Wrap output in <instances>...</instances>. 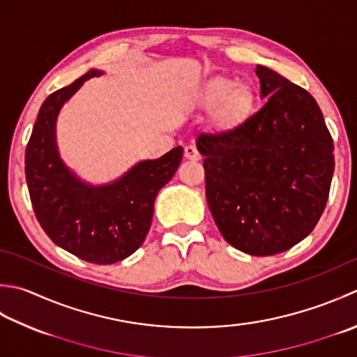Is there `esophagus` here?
<instances>
[{
	"label": "esophagus",
	"mask_w": 357,
	"mask_h": 357,
	"mask_svg": "<svg viewBox=\"0 0 357 357\" xmlns=\"http://www.w3.org/2000/svg\"><path fill=\"white\" fill-rule=\"evenodd\" d=\"M184 156L190 160H198L201 158V153L195 145H187L184 149Z\"/></svg>",
	"instance_id": "34e87169"
}]
</instances>
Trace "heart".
<instances>
[{
	"mask_svg": "<svg viewBox=\"0 0 357 357\" xmlns=\"http://www.w3.org/2000/svg\"><path fill=\"white\" fill-rule=\"evenodd\" d=\"M198 100L206 107L220 105L218 116L222 122H235L246 114L252 94L248 86L236 85V82L226 77H215L207 80L198 91Z\"/></svg>",
	"mask_w": 357,
	"mask_h": 357,
	"instance_id": "heart-1",
	"label": "heart"
}]
</instances>
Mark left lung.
Returning a JSON list of instances; mask_svg holds the SVG:
<instances>
[{
    "instance_id": "8db88e82",
    "label": "left lung",
    "mask_w": 357,
    "mask_h": 357,
    "mask_svg": "<svg viewBox=\"0 0 357 357\" xmlns=\"http://www.w3.org/2000/svg\"><path fill=\"white\" fill-rule=\"evenodd\" d=\"M261 109L232 128L201 132L206 199L225 240L264 257L291 249L324 213L334 145L314 97L257 65Z\"/></svg>"
}]
</instances>
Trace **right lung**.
I'll return each mask as SVG.
<instances>
[{
  "label": "right lung",
  "instance_id": "obj_1",
  "mask_svg": "<svg viewBox=\"0 0 357 357\" xmlns=\"http://www.w3.org/2000/svg\"><path fill=\"white\" fill-rule=\"evenodd\" d=\"M102 74L91 69L47 97L32 128L24 164L33 212L49 238L82 260L111 264L141 248L155 199L178 170L183 146L141 160L107 184L94 185L77 176L60 156L57 119L83 83Z\"/></svg>",
  "mask_w": 357,
  "mask_h": 357
}]
</instances>
